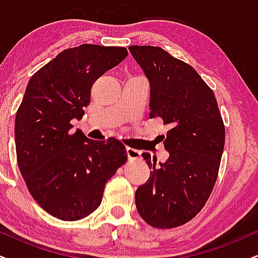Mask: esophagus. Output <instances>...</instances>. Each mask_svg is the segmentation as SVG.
Listing matches in <instances>:
<instances>
[{
  "instance_id": "34e87169",
  "label": "esophagus",
  "mask_w": 258,
  "mask_h": 258,
  "mask_svg": "<svg viewBox=\"0 0 258 258\" xmlns=\"http://www.w3.org/2000/svg\"><path fill=\"white\" fill-rule=\"evenodd\" d=\"M126 152H127V157L131 159V161L140 158V151H138V150L132 149V148H126Z\"/></svg>"
}]
</instances>
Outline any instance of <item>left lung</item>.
<instances>
[{
  "label": "left lung",
  "mask_w": 258,
  "mask_h": 258,
  "mask_svg": "<svg viewBox=\"0 0 258 258\" xmlns=\"http://www.w3.org/2000/svg\"><path fill=\"white\" fill-rule=\"evenodd\" d=\"M130 52L150 82V118L169 126L165 163L144 152L151 169L136 191L140 217L157 229H174L204 208L216 184L225 126L213 90L193 67L157 46L132 45Z\"/></svg>",
  "instance_id": "obj_1"
}]
</instances>
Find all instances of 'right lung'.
Instances as JSON below:
<instances>
[{
	"label": "right lung",
	"mask_w": 258,
	"mask_h": 258,
	"mask_svg": "<svg viewBox=\"0 0 258 258\" xmlns=\"http://www.w3.org/2000/svg\"><path fill=\"white\" fill-rule=\"evenodd\" d=\"M128 54L125 47L83 44L67 48L29 80L15 116V148L29 193L48 214L76 221L102 201L107 181L127 161L116 138L71 133L82 119L97 78Z\"/></svg>",
	"instance_id": "1"
}]
</instances>
